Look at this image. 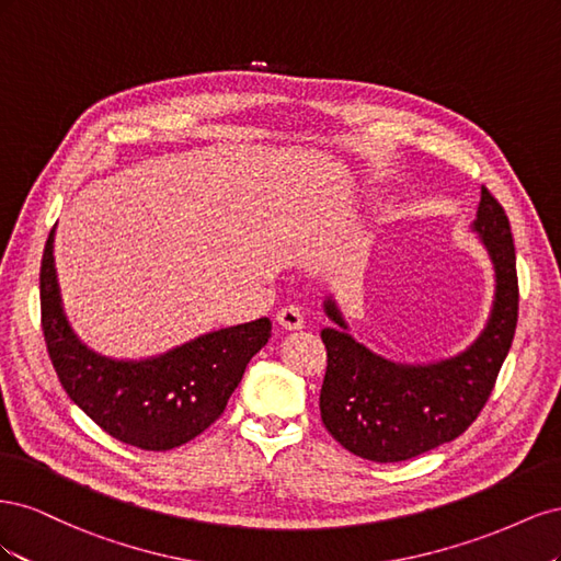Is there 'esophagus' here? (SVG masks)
Masks as SVG:
<instances>
[{"label": "esophagus", "instance_id": "esophagus-1", "mask_svg": "<svg viewBox=\"0 0 561 561\" xmlns=\"http://www.w3.org/2000/svg\"><path fill=\"white\" fill-rule=\"evenodd\" d=\"M276 320L280 322L283 330H301L304 328V313L299 307H295V304H290V307H283L278 311Z\"/></svg>", "mask_w": 561, "mask_h": 561}]
</instances>
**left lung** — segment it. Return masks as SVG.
Masks as SVG:
<instances>
[{"label":"left lung","instance_id":"obj_1","mask_svg":"<svg viewBox=\"0 0 561 561\" xmlns=\"http://www.w3.org/2000/svg\"><path fill=\"white\" fill-rule=\"evenodd\" d=\"M472 231L494 264L496 293L482 334L454 358L404 365L358 344L332 297L325 313L336 328L320 332L328 369L320 388V416L330 435L351 454L375 463H396L451 443L478 419L511 351L519 287L511 222L501 203L482 186Z\"/></svg>","mask_w":561,"mask_h":561}]
</instances>
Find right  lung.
<instances>
[{
    "label": "right lung",
    "mask_w": 561,
    "mask_h": 561,
    "mask_svg": "<svg viewBox=\"0 0 561 561\" xmlns=\"http://www.w3.org/2000/svg\"><path fill=\"white\" fill-rule=\"evenodd\" d=\"M50 229L42 257V330L48 358L79 410L118 443L165 451L222 416L250 358L271 339V320L201 334L145 360H114L79 342L62 311Z\"/></svg>",
    "instance_id": "obj_1"
}]
</instances>
